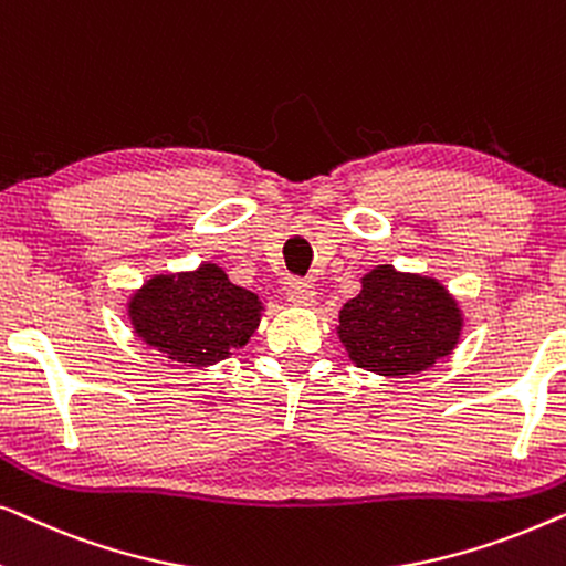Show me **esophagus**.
<instances>
[{"mask_svg": "<svg viewBox=\"0 0 566 566\" xmlns=\"http://www.w3.org/2000/svg\"><path fill=\"white\" fill-rule=\"evenodd\" d=\"M289 301L293 306H314L316 304V291L312 283L293 281L289 285Z\"/></svg>", "mask_w": 566, "mask_h": 566, "instance_id": "1", "label": "esophagus"}]
</instances>
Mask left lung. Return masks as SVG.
<instances>
[{
  "instance_id": "1",
  "label": "left lung",
  "mask_w": 566,
  "mask_h": 566,
  "mask_svg": "<svg viewBox=\"0 0 566 566\" xmlns=\"http://www.w3.org/2000/svg\"><path fill=\"white\" fill-rule=\"evenodd\" d=\"M463 327L461 301L443 281L384 262L360 277L358 296L339 308L335 329L355 366L407 378L448 358Z\"/></svg>"
}]
</instances>
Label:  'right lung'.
<instances>
[{"mask_svg":"<svg viewBox=\"0 0 566 566\" xmlns=\"http://www.w3.org/2000/svg\"><path fill=\"white\" fill-rule=\"evenodd\" d=\"M126 314L134 335L161 358L208 368L250 343L265 304L208 260L196 270L146 277L130 291Z\"/></svg>","mask_w":566,"mask_h":566,"instance_id":"obj_1","label":"right lung"}]
</instances>
